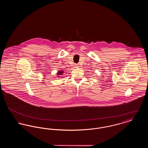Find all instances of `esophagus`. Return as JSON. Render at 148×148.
<instances>
[{"mask_svg":"<svg viewBox=\"0 0 148 148\" xmlns=\"http://www.w3.org/2000/svg\"><path fill=\"white\" fill-rule=\"evenodd\" d=\"M75 68H78L79 67V66H78V65L77 64H75Z\"/></svg>","mask_w":148,"mask_h":148,"instance_id":"esophagus-1","label":"esophagus"}]
</instances>
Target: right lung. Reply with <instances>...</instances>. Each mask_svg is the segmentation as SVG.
<instances>
[{
    "label": "right lung",
    "mask_w": 148,
    "mask_h": 148,
    "mask_svg": "<svg viewBox=\"0 0 148 148\" xmlns=\"http://www.w3.org/2000/svg\"><path fill=\"white\" fill-rule=\"evenodd\" d=\"M63 71H59L57 74H58V75H61L63 74Z\"/></svg>",
    "instance_id": "right-lung-1"
}]
</instances>
